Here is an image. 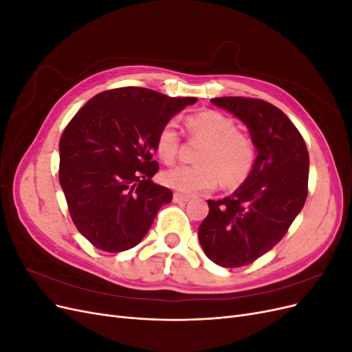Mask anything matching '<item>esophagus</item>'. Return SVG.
<instances>
[{
  "mask_svg": "<svg viewBox=\"0 0 352 352\" xmlns=\"http://www.w3.org/2000/svg\"><path fill=\"white\" fill-rule=\"evenodd\" d=\"M189 199H190L189 195H184V194H179V192H176V194L173 195V201H175V202H186V201H189Z\"/></svg>",
  "mask_w": 352,
  "mask_h": 352,
  "instance_id": "obj_1",
  "label": "esophagus"
}]
</instances>
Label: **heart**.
I'll use <instances>...</instances> for the list:
<instances>
[{
    "mask_svg": "<svg viewBox=\"0 0 352 352\" xmlns=\"http://www.w3.org/2000/svg\"><path fill=\"white\" fill-rule=\"evenodd\" d=\"M189 133L207 141L197 166H177L162 175L163 184L182 194H198L214 189L220 182L226 188L242 185L251 175L257 146L252 138L236 129L230 117L214 110H202L186 119ZM155 150L162 162L172 164L180 150V135L173 122L157 133Z\"/></svg>",
    "mask_w": 352,
    "mask_h": 352,
    "instance_id": "1",
    "label": "heart"
}]
</instances>
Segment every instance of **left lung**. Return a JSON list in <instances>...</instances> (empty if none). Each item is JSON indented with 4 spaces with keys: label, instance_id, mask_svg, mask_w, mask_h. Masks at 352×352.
I'll return each mask as SVG.
<instances>
[{
    "label": "left lung",
    "instance_id": "obj_1",
    "mask_svg": "<svg viewBox=\"0 0 352 352\" xmlns=\"http://www.w3.org/2000/svg\"><path fill=\"white\" fill-rule=\"evenodd\" d=\"M211 102L248 126L258 155L235 192L207 201L210 211L198 238L212 263L242 267L270 251L302 210L310 158L300 131L273 104L243 97H220Z\"/></svg>",
    "mask_w": 352,
    "mask_h": 352
}]
</instances>
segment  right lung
<instances>
[{
	"instance_id": "right-lung-1",
	"label": "right lung",
	"mask_w": 352,
	"mask_h": 352,
	"mask_svg": "<svg viewBox=\"0 0 352 352\" xmlns=\"http://www.w3.org/2000/svg\"><path fill=\"white\" fill-rule=\"evenodd\" d=\"M197 98L140 87L100 92L60 138L58 179L74 226L95 248H133L173 192L154 184L157 133Z\"/></svg>"
}]
</instances>
